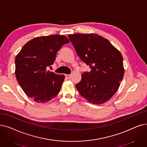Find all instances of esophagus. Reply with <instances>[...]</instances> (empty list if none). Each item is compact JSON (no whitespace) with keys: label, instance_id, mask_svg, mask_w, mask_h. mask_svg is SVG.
<instances>
[{"label":"esophagus","instance_id":"34e87169","mask_svg":"<svg viewBox=\"0 0 147 147\" xmlns=\"http://www.w3.org/2000/svg\"><path fill=\"white\" fill-rule=\"evenodd\" d=\"M65 77L68 79H69L71 77V74H65Z\"/></svg>","mask_w":147,"mask_h":147}]
</instances>
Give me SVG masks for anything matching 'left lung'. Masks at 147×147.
<instances>
[{"mask_svg":"<svg viewBox=\"0 0 147 147\" xmlns=\"http://www.w3.org/2000/svg\"><path fill=\"white\" fill-rule=\"evenodd\" d=\"M78 55L91 68L82 74L76 88L89 103L100 105L117 92L124 74L123 58L119 51L106 38L96 34L68 35Z\"/></svg>","mask_w":147,"mask_h":147,"instance_id":"obj_1","label":"left lung"}]
</instances>
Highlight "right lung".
<instances>
[{"label":"right lung","instance_id":"right-lung-1","mask_svg":"<svg viewBox=\"0 0 147 147\" xmlns=\"http://www.w3.org/2000/svg\"><path fill=\"white\" fill-rule=\"evenodd\" d=\"M69 42L64 35L38 36L23 46L15 59L17 80L28 97L45 103L59 92L64 75L47 70L53 64L56 53Z\"/></svg>","mask_w":147,"mask_h":147}]
</instances>
